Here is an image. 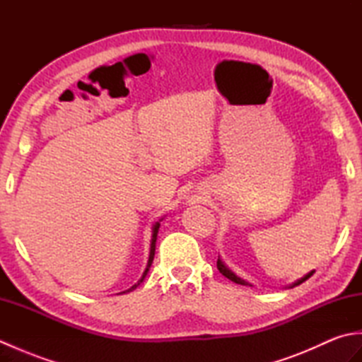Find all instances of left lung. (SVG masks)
<instances>
[{
    "instance_id": "left-lung-1",
    "label": "left lung",
    "mask_w": 362,
    "mask_h": 362,
    "mask_svg": "<svg viewBox=\"0 0 362 362\" xmlns=\"http://www.w3.org/2000/svg\"><path fill=\"white\" fill-rule=\"evenodd\" d=\"M218 269H219V272L224 275V276H227L228 280H232L233 283H238V284H244V286H253L252 283H249V281H245L244 279H241L240 275H236L232 269L230 267H227V264L224 263V261H222V258L221 257H218ZM314 274V271H311V272H308L306 275H303L302 279H298L297 281H294V283H291L289 286H286V289H291V288H294V286H298V284H302L303 281H306L310 279V276Z\"/></svg>"
}]
</instances>
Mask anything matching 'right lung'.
<instances>
[{
    "mask_svg": "<svg viewBox=\"0 0 362 362\" xmlns=\"http://www.w3.org/2000/svg\"><path fill=\"white\" fill-rule=\"evenodd\" d=\"M163 221V218L161 219H158L156 224L152 226V238H151V249H149V259H148V264H146V269H144V272H143V275H141V279L138 280L134 286H130L129 289H126V291H122V292H119V294H126V292H132L134 289H136L138 286H140V284L143 283V280L146 279V275H148V272H149V269H151V266H152V261H153V255H156V243H157V235H158V228H160V222Z\"/></svg>",
    "mask_w": 362,
    "mask_h": 362,
    "instance_id": "obj_1",
    "label": "right lung"
}]
</instances>
